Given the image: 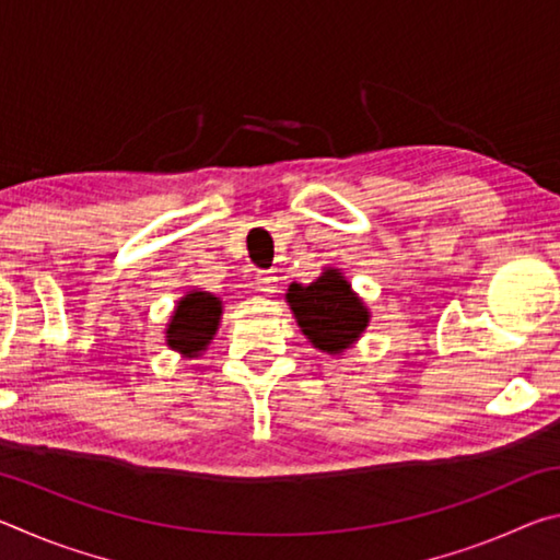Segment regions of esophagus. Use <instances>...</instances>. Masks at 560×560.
<instances>
[{
	"label": "esophagus",
	"instance_id": "esophagus-1",
	"mask_svg": "<svg viewBox=\"0 0 560 560\" xmlns=\"http://www.w3.org/2000/svg\"><path fill=\"white\" fill-rule=\"evenodd\" d=\"M277 269H271V271H259L257 273V289L261 291V293H277V283H279V277H277Z\"/></svg>",
	"mask_w": 560,
	"mask_h": 560
}]
</instances>
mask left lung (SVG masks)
<instances>
[{
    "label": "left lung",
    "instance_id": "obj_1",
    "mask_svg": "<svg viewBox=\"0 0 560 560\" xmlns=\"http://www.w3.org/2000/svg\"><path fill=\"white\" fill-rule=\"evenodd\" d=\"M287 303L308 343L328 355H343L371 324V308L350 287L346 273L334 267H326L306 287L293 281Z\"/></svg>",
    "mask_w": 560,
    "mask_h": 560
}]
</instances>
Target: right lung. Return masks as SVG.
<instances>
[{"label": "right lung", "mask_w": 560, "mask_h": 560, "mask_svg": "<svg viewBox=\"0 0 560 560\" xmlns=\"http://www.w3.org/2000/svg\"><path fill=\"white\" fill-rule=\"evenodd\" d=\"M224 303L210 291L189 289L165 326V343L183 358L202 355L220 328Z\"/></svg>", "instance_id": "add662e5"}]
</instances>
